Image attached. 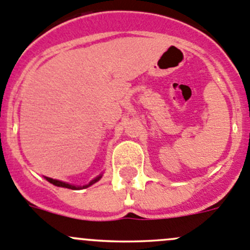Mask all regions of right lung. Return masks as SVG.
Wrapping results in <instances>:
<instances>
[{"label": "right lung", "instance_id": "1", "mask_svg": "<svg viewBox=\"0 0 250 250\" xmlns=\"http://www.w3.org/2000/svg\"><path fill=\"white\" fill-rule=\"evenodd\" d=\"M101 178V176L96 177L95 179H93V181L90 182V183L88 184V186H84L83 188H88L89 186H91V184H94L95 182H98L99 179ZM46 179H47L50 183H52L53 186H57V187H63V188H69V189H78V187L76 186H72V184H68V183H64V182H61V181H57V179H52V178H48V177H46Z\"/></svg>", "mask_w": 250, "mask_h": 250}]
</instances>
